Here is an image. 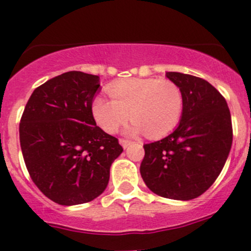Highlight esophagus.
Here are the masks:
<instances>
[{"instance_id":"1","label":"esophagus","mask_w":251,"mask_h":251,"mask_svg":"<svg viewBox=\"0 0 251 251\" xmlns=\"http://www.w3.org/2000/svg\"><path fill=\"white\" fill-rule=\"evenodd\" d=\"M120 143L121 146L124 147V148H127L130 144H132V141H128V140H120Z\"/></svg>"}]
</instances>
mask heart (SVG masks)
Here are the masks:
<instances>
[{
  "mask_svg": "<svg viewBox=\"0 0 251 251\" xmlns=\"http://www.w3.org/2000/svg\"><path fill=\"white\" fill-rule=\"evenodd\" d=\"M108 92L113 101L97 96L91 105L96 124L107 133H115L131 115L128 133L163 137L176 127L183 113L181 88L170 80L126 78L111 83Z\"/></svg>",
  "mask_w": 251,
  "mask_h": 251,
  "instance_id": "obj_1",
  "label": "heart"
}]
</instances>
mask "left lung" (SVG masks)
<instances>
[{"mask_svg":"<svg viewBox=\"0 0 251 251\" xmlns=\"http://www.w3.org/2000/svg\"><path fill=\"white\" fill-rule=\"evenodd\" d=\"M183 95V113L168 137L144 144L141 176L153 193L175 201L198 198L216 181L231 151L233 130L224 96L206 80L169 72Z\"/></svg>","mask_w":251,"mask_h":251,"instance_id":"1","label":"left lung"}]
</instances>
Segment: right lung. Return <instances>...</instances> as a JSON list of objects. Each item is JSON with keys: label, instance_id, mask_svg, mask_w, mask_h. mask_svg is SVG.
<instances>
[{"label": "right lung", "instance_id": "right-lung-1", "mask_svg": "<svg viewBox=\"0 0 251 251\" xmlns=\"http://www.w3.org/2000/svg\"><path fill=\"white\" fill-rule=\"evenodd\" d=\"M100 76L68 72L35 88L20 119L22 153L30 177L60 205L88 203L104 192L123 153L91 113Z\"/></svg>", "mask_w": 251, "mask_h": 251}]
</instances>
